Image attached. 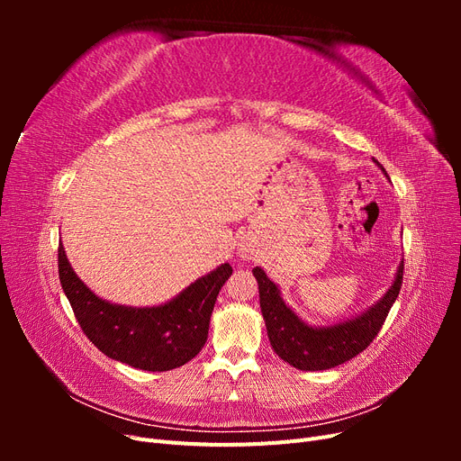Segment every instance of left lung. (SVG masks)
I'll use <instances>...</instances> for the list:
<instances>
[{"instance_id":"8db88e82","label":"left lung","mask_w":461,"mask_h":461,"mask_svg":"<svg viewBox=\"0 0 461 461\" xmlns=\"http://www.w3.org/2000/svg\"><path fill=\"white\" fill-rule=\"evenodd\" d=\"M386 175L383 165L373 159ZM259 286V308L275 354L302 371H323L356 357L373 342L402 288L403 261L384 294L367 310L330 325H310L283 300L281 288L261 267L252 269Z\"/></svg>"}]
</instances>
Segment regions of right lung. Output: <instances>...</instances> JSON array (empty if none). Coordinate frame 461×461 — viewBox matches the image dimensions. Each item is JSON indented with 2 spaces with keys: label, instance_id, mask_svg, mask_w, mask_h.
Wrapping results in <instances>:
<instances>
[{
  "label": "right lung",
  "instance_id": "obj_1",
  "mask_svg": "<svg viewBox=\"0 0 461 461\" xmlns=\"http://www.w3.org/2000/svg\"><path fill=\"white\" fill-rule=\"evenodd\" d=\"M58 261L65 296L97 350L131 367L159 373L185 366L200 354L219 290L232 275L230 265L221 263L169 302L134 308L92 292L71 267L63 244Z\"/></svg>",
  "mask_w": 461,
  "mask_h": 461
}]
</instances>
